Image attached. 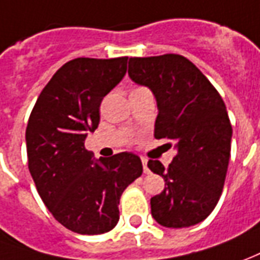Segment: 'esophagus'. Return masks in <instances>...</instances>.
<instances>
[{
    "mask_svg": "<svg viewBox=\"0 0 260 260\" xmlns=\"http://www.w3.org/2000/svg\"><path fill=\"white\" fill-rule=\"evenodd\" d=\"M142 165H143V173L145 174L150 173V170H149L148 168V160H146V159H142Z\"/></svg>",
    "mask_w": 260,
    "mask_h": 260,
    "instance_id": "34e87169",
    "label": "esophagus"
}]
</instances>
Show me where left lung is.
Instances as JSON below:
<instances>
[{"label":"left lung","mask_w":260,"mask_h":260,"mask_svg":"<svg viewBox=\"0 0 260 260\" xmlns=\"http://www.w3.org/2000/svg\"><path fill=\"white\" fill-rule=\"evenodd\" d=\"M128 74L155 94V138L177 149L168 169L148 161L165 180V190L150 199L152 217L168 228L199 224L217 206L230 163L232 126L224 101L181 54L129 57Z\"/></svg>","instance_id":"8db88e82"}]
</instances>
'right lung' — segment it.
<instances>
[{
    "label": "right lung",
    "instance_id": "1",
    "mask_svg": "<svg viewBox=\"0 0 260 260\" xmlns=\"http://www.w3.org/2000/svg\"><path fill=\"white\" fill-rule=\"evenodd\" d=\"M128 57L67 61L36 100L26 126L28 168L56 221L81 235L111 231L119 199L142 174V161L121 152L94 161L84 146L100 124L101 101L126 73Z\"/></svg>",
    "mask_w": 260,
    "mask_h": 260
}]
</instances>
